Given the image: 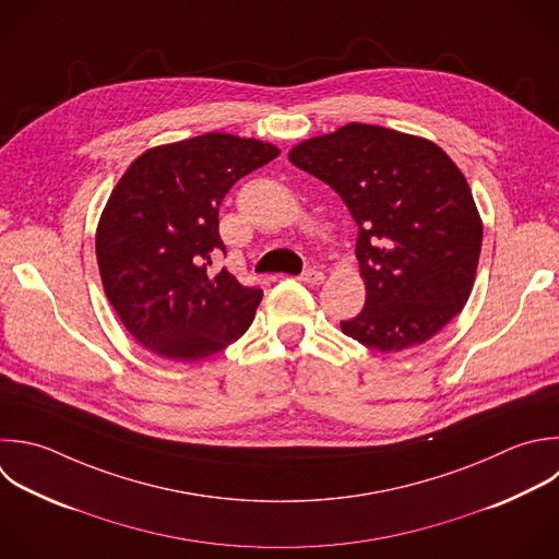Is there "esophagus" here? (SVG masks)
Returning a JSON list of instances; mask_svg holds the SVG:
<instances>
[{"label": "esophagus", "instance_id": "obj_1", "mask_svg": "<svg viewBox=\"0 0 559 559\" xmlns=\"http://www.w3.org/2000/svg\"><path fill=\"white\" fill-rule=\"evenodd\" d=\"M299 280L304 282V284H321L323 280H325V275H323V271H319V269H306L301 275H299Z\"/></svg>", "mask_w": 559, "mask_h": 559}]
</instances>
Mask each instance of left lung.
Masks as SVG:
<instances>
[{
  "instance_id": "left-lung-1",
  "label": "left lung",
  "mask_w": 559,
  "mask_h": 559,
  "mask_svg": "<svg viewBox=\"0 0 559 559\" xmlns=\"http://www.w3.org/2000/svg\"><path fill=\"white\" fill-rule=\"evenodd\" d=\"M299 170L328 183L358 225L365 308L341 328L378 352L435 336L465 306L483 225L469 186L432 142L352 122L295 146Z\"/></svg>"
}]
</instances>
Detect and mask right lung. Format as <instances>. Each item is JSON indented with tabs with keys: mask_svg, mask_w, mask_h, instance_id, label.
<instances>
[{
	"mask_svg": "<svg viewBox=\"0 0 559 559\" xmlns=\"http://www.w3.org/2000/svg\"><path fill=\"white\" fill-rule=\"evenodd\" d=\"M280 155L271 144L205 133L138 157L103 212L96 255L107 299L146 349L194 362L238 341L262 290L227 269L218 207L236 181Z\"/></svg>",
	"mask_w": 559,
	"mask_h": 559,
	"instance_id": "right-lung-1",
	"label": "right lung"
}]
</instances>
